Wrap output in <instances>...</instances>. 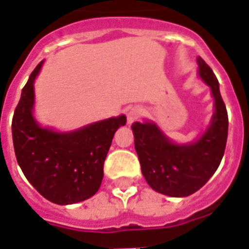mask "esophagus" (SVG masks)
Instances as JSON below:
<instances>
[{
	"label": "esophagus",
	"instance_id": "1",
	"mask_svg": "<svg viewBox=\"0 0 249 249\" xmlns=\"http://www.w3.org/2000/svg\"><path fill=\"white\" fill-rule=\"evenodd\" d=\"M141 114H142V110H141L140 108H137V107H133V108H130L129 110H128V113H126L128 124H132V123H135L136 120L140 119Z\"/></svg>",
	"mask_w": 249,
	"mask_h": 249
}]
</instances>
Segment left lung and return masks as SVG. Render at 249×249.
Instances as JSON below:
<instances>
[{
  "label": "left lung",
  "instance_id": "left-lung-1",
  "mask_svg": "<svg viewBox=\"0 0 249 249\" xmlns=\"http://www.w3.org/2000/svg\"><path fill=\"white\" fill-rule=\"evenodd\" d=\"M198 76L211 88L214 113L204 135L192 144H173L155 123H133L135 148L141 172L156 192L185 197L192 195L219 168L228 136V113L221 98L219 81L201 57L197 58Z\"/></svg>",
  "mask_w": 249,
  "mask_h": 249
}]
</instances>
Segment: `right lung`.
Here are the masks:
<instances>
[{"label":"right lung","instance_id":"right-lung-1","mask_svg":"<svg viewBox=\"0 0 249 249\" xmlns=\"http://www.w3.org/2000/svg\"><path fill=\"white\" fill-rule=\"evenodd\" d=\"M36 66L14 110L12 135L17 162L38 192L60 205L92 197L104 178V161L116 130L126 117L97 121L69 133L41 128L33 117Z\"/></svg>","mask_w":249,"mask_h":249}]
</instances>
